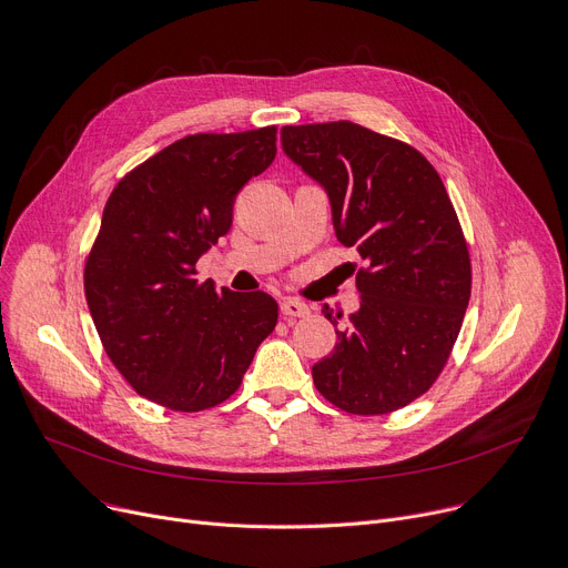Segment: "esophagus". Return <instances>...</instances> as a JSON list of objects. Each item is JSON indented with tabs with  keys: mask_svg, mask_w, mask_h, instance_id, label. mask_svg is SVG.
I'll return each mask as SVG.
<instances>
[{
	"mask_svg": "<svg viewBox=\"0 0 568 568\" xmlns=\"http://www.w3.org/2000/svg\"><path fill=\"white\" fill-rule=\"evenodd\" d=\"M280 310H282V316L288 318V321L305 318L310 314V307L305 303H300V300H291V297L284 300V303L280 305Z\"/></svg>",
	"mask_w": 568,
	"mask_h": 568,
	"instance_id": "esophagus-1",
	"label": "esophagus"
}]
</instances>
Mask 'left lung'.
I'll return each mask as SVG.
<instances>
[{
  "label": "left lung",
  "mask_w": 568,
  "mask_h": 568,
  "mask_svg": "<svg viewBox=\"0 0 568 568\" xmlns=\"http://www.w3.org/2000/svg\"><path fill=\"white\" fill-rule=\"evenodd\" d=\"M282 146L327 190L337 241L364 261L362 305L314 364V385L344 413H394L438 381L470 303V252L452 199L415 146L351 121L284 125Z\"/></svg>",
  "instance_id": "left-lung-1"
}]
</instances>
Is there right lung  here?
I'll use <instances>...</instances> for the list:
<instances>
[{"label": "right lung", "mask_w": 568, "mask_h": 568, "mask_svg": "<svg viewBox=\"0 0 568 568\" xmlns=\"http://www.w3.org/2000/svg\"><path fill=\"white\" fill-rule=\"evenodd\" d=\"M275 155L277 125L196 132L130 170L108 199L84 263L87 305L119 374L162 408L226 402L277 325L273 295L196 280L236 194Z\"/></svg>", "instance_id": "add662e5"}]
</instances>
